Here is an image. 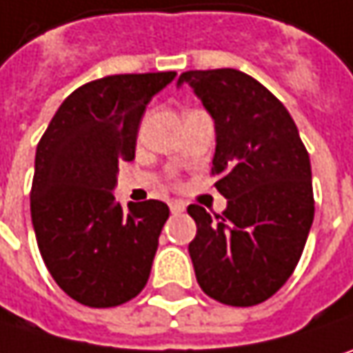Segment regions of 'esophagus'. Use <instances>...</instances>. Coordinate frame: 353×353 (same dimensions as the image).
I'll return each mask as SVG.
<instances>
[{"instance_id": "obj_1", "label": "esophagus", "mask_w": 353, "mask_h": 353, "mask_svg": "<svg viewBox=\"0 0 353 353\" xmlns=\"http://www.w3.org/2000/svg\"><path fill=\"white\" fill-rule=\"evenodd\" d=\"M170 208H172L174 214H177V212H183V210H185V204L179 202V200H174V202H170Z\"/></svg>"}]
</instances>
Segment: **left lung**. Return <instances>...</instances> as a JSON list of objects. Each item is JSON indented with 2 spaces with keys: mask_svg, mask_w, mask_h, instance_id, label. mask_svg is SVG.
<instances>
[{
  "mask_svg": "<svg viewBox=\"0 0 353 353\" xmlns=\"http://www.w3.org/2000/svg\"><path fill=\"white\" fill-rule=\"evenodd\" d=\"M216 125L212 176L228 200L222 214L188 206L198 232L190 256L202 291L224 305L272 297L293 274L313 224L309 153L283 103L234 68L188 70Z\"/></svg>",
  "mask_w": 353,
  "mask_h": 353,
  "instance_id": "1",
  "label": "left lung"
}]
</instances>
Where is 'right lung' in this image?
<instances>
[{"label": "right lung", "instance_id": "obj_1", "mask_svg": "<svg viewBox=\"0 0 353 353\" xmlns=\"http://www.w3.org/2000/svg\"><path fill=\"white\" fill-rule=\"evenodd\" d=\"M176 72L112 74L79 86L36 149L30 192L40 254L56 285L86 307H117L147 285L168 204L114 202L121 161L135 157L145 107Z\"/></svg>", "mask_w": 353, "mask_h": 353}]
</instances>
